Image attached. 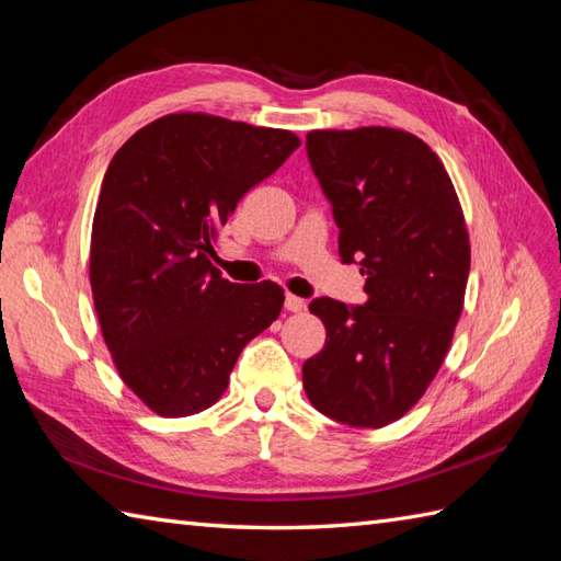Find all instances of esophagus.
<instances>
[{"instance_id":"esophagus-1","label":"esophagus","mask_w":561,"mask_h":561,"mask_svg":"<svg viewBox=\"0 0 561 561\" xmlns=\"http://www.w3.org/2000/svg\"><path fill=\"white\" fill-rule=\"evenodd\" d=\"M284 308H287V311H291V313H301V311H306V301L299 299V296L287 294V299H284Z\"/></svg>"}]
</instances>
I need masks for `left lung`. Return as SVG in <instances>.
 <instances>
[{"label": "left lung", "mask_w": 561, "mask_h": 561, "mask_svg": "<svg viewBox=\"0 0 561 561\" xmlns=\"http://www.w3.org/2000/svg\"><path fill=\"white\" fill-rule=\"evenodd\" d=\"M306 151L368 299L308 306L325 347L304 364V388L330 420L380 428L420 402L448 354L470 272L462 207L444 163L404 129H313Z\"/></svg>", "instance_id": "1"}]
</instances>
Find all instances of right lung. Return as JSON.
Segmentation results:
<instances>
[{
	"instance_id": "add662e5",
	"label": "right lung",
	"mask_w": 561,
	"mask_h": 561,
	"mask_svg": "<svg viewBox=\"0 0 561 561\" xmlns=\"http://www.w3.org/2000/svg\"><path fill=\"white\" fill-rule=\"evenodd\" d=\"M299 145L289 129L171 113L113 157L93 214L89 279L117 374L151 412L211 408L238 354L279 318L277 284H233L209 255L241 197Z\"/></svg>"
}]
</instances>
